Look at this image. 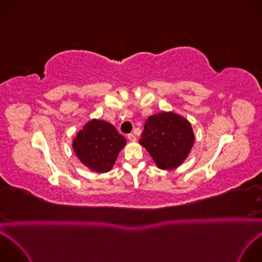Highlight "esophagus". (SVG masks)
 Listing matches in <instances>:
<instances>
[{"label":"esophagus","instance_id":"obj_1","mask_svg":"<svg viewBox=\"0 0 262 262\" xmlns=\"http://www.w3.org/2000/svg\"><path fill=\"white\" fill-rule=\"evenodd\" d=\"M127 138H128V140H129L130 142H135V141L137 140V138H136V136H135L134 134H129V135L127 136Z\"/></svg>","mask_w":262,"mask_h":262}]
</instances>
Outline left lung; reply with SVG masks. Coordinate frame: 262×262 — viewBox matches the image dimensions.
I'll use <instances>...</instances> for the list:
<instances>
[{
    "instance_id": "obj_1",
    "label": "left lung",
    "mask_w": 262,
    "mask_h": 262,
    "mask_svg": "<svg viewBox=\"0 0 262 262\" xmlns=\"http://www.w3.org/2000/svg\"><path fill=\"white\" fill-rule=\"evenodd\" d=\"M139 143L160 169H173L188 157L194 144L190 122L173 112H161L147 118Z\"/></svg>"
}]
</instances>
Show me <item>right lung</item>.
<instances>
[{"label":"right lung","instance_id":"right-lung-1","mask_svg":"<svg viewBox=\"0 0 262 262\" xmlns=\"http://www.w3.org/2000/svg\"><path fill=\"white\" fill-rule=\"evenodd\" d=\"M126 140L118 134L114 125L92 119L87 122L73 140V150L79 160L96 172L112 169Z\"/></svg>","mask_w":262,"mask_h":262}]
</instances>
